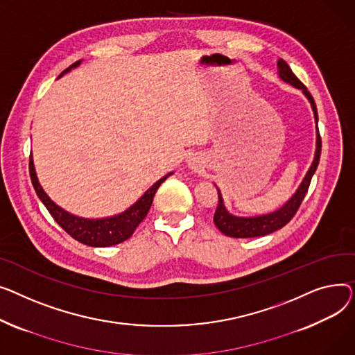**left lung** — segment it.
<instances>
[{
    "instance_id": "obj_1",
    "label": "left lung",
    "mask_w": 355,
    "mask_h": 355,
    "mask_svg": "<svg viewBox=\"0 0 355 355\" xmlns=\"http://www.w3.org/2000/svg\"><path fill=\"white\" fill-rule=\"evenodd\" d=\"M278 69H279V77L293 85L294 87L302 90V93L308 97L312 112H314V117H315V123H317V150H315V157L314 162H312L311 168L308 169L302 183L300 184V187L297 189L295 195L291 198L282 207H279L278 211L268 214V215H261V216H252V218H239L235 215H231L223 205V199L222 195L218 189V207L216 212L214 216V222L216 225V227L222 234H225L226 236L231 238H255V236H263L268 234H272L278 229H281L282 226H285L291 219L294 218V215L297 214V211L300 209V206L305 198V193L308 192V187L311 183L312 176H314L317 166L320 163V155H321V136H320V130H318V113H317V106L315 101L312 98L311 93L306 90V87L300 81V78L293 73V70L289 69V66L286 62L279 58L278 60Z\"/></svg>"
}]
</instances>
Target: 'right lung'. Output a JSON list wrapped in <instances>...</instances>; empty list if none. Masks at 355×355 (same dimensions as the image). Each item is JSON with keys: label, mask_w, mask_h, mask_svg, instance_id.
I'll return each mask as SVG.
<instances>
[{"label": "right lung", "mask_w": 355, "mask_h": 355, "mask_svg": "<svg viewBox=\"0 0 355 355\" xmlns=\"http://www.w3.org/2000/svg\"><path fill=\"white\" fill-rule=\"evenodd\" d=\"M80 64V61H76L74 64H71L67 70L61 73V76L71 70L73 67H77ZM172 175V173H169ZM169 175L163 176L160 180H157L152 187H149L148 191L144 192V195L133 205L130 206L126 212H123L117 216L112 218H103V219H85V218H78L74 216L64 209H61L60 206H57L43 191V187L38 183L35 169H34V163L33 157L30 156V178L33 182V186L35 189L37 196L40 200L44 203L47 207V211L50 215L54 218V220L64 229V231L74 238L76 241L89 245V246H96V248H104V246H112L117 245L120 242H124L129 239L133 232L136 231V227L140 225V222L148 215L153 196L156 191L159 189V186L166 180Z\"/></svg>", "instance_id": "1"}]
</instances>
